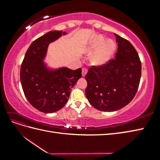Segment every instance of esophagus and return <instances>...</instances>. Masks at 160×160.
I'll return each instance as SVG.
<instances>
[{"mask_svg": "<svg viewBox=\"0 0 160 160\" xmlns=\"http://www.w3.org/2000/svg\"><path fill=\"white\" fill-rule=\"evenodd\" d=\"M87 69H86V68H83V69H82V76L83 77L85 76V75L87 74Z\"/></svg>", "mask_w": 160, "mask_h": 160, "instance_id": "obj_1", "label": "esophagus"}]
</instances>
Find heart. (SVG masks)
I'll return each instance as SVG.
<instances>
[{
    "instance_id": "b5f03b06",
    "label": "heart",
    "mask_w": 160,
    "mask_h": 160,
    "mask_svg": "<svg viewBox=\"0 0 160 160\" xmlns=\"http://www.w3.org/2000/svg\"><path fill=\"white\" fill-rule=\"evenodd\" d=\"M116 49V44L111 39L107 40L106 37L98 34L91 39L88 44L84 52L91 54L95 52L91 58V62L95 66H104L107 64Z\"/></svg>"
}]
</instances>
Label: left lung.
I'll return each mask as SVG.
<instances>
[{
	"label": "left lung",
	"mask_w": 160,
	"mask_h": 160,
	"mask_svg": "<svg viewBox=\"0 0 160 160\" xmlns=\"http://www.w3.org/2000/svg\"><path fill=\"white\" fill-rule=\"evenodd\" d=\"M115 59L100 67L89 68L85 76V95L96 109L116 111L130 102L136 94L141 78L142 65L131 43L116 33Z\"/></svg>",
	"instance_id": "obj_1"
}]
</instances>
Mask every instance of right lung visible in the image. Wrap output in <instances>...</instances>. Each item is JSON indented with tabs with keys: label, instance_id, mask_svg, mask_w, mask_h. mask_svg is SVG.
<instances>
[{
	"label": "right lung",
	"instance_id": "obj_1",
	"mask_svg": "<svg viewBox=\"0 0 160 160\" xmlns=\"http://www.w3.org/2000/svg\"><path fill=\"white\" fill-rule=\"evenodd\" d=\"M67 34L51 31L34 40L25 53L20 68V82L27 99L38 111L52 113L64 107L71 89L82 76V69L52 68L45 63L50 43Z\"/></svg>",
	"mask_w": 160,
	"mask_h": 160
}]
</instances>
